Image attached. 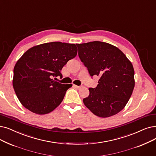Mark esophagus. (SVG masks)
Listing matches in <instances>:
<instances>
[{
    "label": "esophagus",
    "mask_w": 156,
    "mask_h": 156,
    "mask_svg": "<svg viewBox=\"0 0 156 156\" xmlns=\"http://www.w3.org/2000/svg\"><path fill=\"white\" fill-rule=\"evenodd\" d=\"M73 86H74V87L77 88V89H80V88H81V87H82V86H78V85H73Z\"/></svg>",
    "instance_id": "obj_1"
}]
</instances>
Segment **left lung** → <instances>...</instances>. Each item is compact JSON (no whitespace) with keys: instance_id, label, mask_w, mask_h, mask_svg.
<instances>
[{"instance_id":"8db88e82","label":"left lung","mask_w":156,"mask_h":156,"mask_svg":"<svg viewBox=\"0 0 156 156\" xmlns=\"http://www.w3.org/2000/svg\"><path fill=\"white\" fill-rule=\"evenodd\" d=\"M80 58L91 76L99 77L98 86L89 88L83 99L87 108L99 117L114 115L127 105L135 85L132 63L117 47L93 41L76 44Z\"/></svg>"}]
</instances>
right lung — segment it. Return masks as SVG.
<instances>
[{
	"label": "right lung",
	"instance_id": "1",
	"mask_svg": "<svg viewBox=\"0 0 156 156\" xmlns=\"http://www.w3.org/2000/svg\"><path fill=\"white\" fill-rule=\"evenodd\" d=\"M74 44L51 42L32 47L16 62L12 86L22 105L30 112L49 113L61 103L72 84L60 83L53 78L62 76L60 71L75 57Z\"/></svg>",
	"mask_w": 156,
	"mask_h": 156
}]
</instances>
